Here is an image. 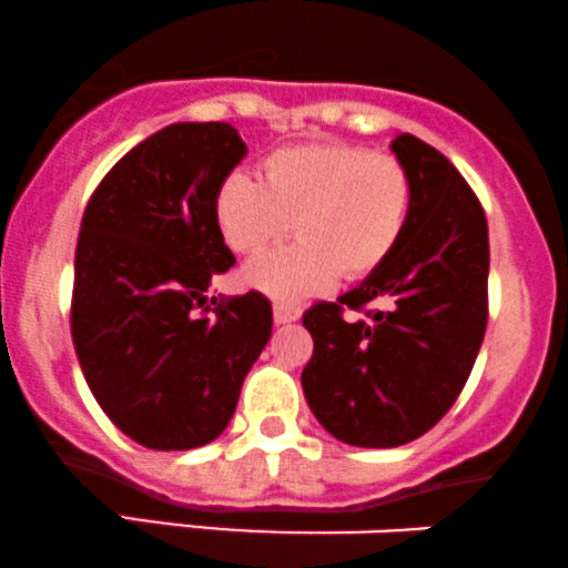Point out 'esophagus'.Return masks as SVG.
<instances>
[{
	"mask_svg": "<svg viewBox=\"0 0 568 568\" xmlns=\"http://www.w3.org/2000/svg\"><path fill=\"white\" fill-rule=\"evenodd\" d=\"M272 315H275V323L277 325H288V323H296L298 317H302V310H298L296 304H275V310H272Z\"/></svg>",
	"mask_w": 568,
	"mask_h": 568,
	"instance_id": "1",
	"label": "esophagus"
}]
</instances>
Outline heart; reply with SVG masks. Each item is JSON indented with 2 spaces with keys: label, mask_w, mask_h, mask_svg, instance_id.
Segmentation results:
<instances>
[{
  "label": "heart",
  "mask_w": 568,
  "mask_h": 568,
  "mask_svg": "<svg viewBox=\"0 0 568 568\" xmlns=\"http://www.w3.org/2000/svg\"><path fill=\"white\" fill-rule=\"evenodd\" d=\"M414 202L400 160L352 143H296L266 154L262 184L221 181L213 216L234 253H256L293 230L298 243L251 258L240 283L277 302L315 296L336 277L361 280L393 253Z\"/></svg>",
  "instance_id": "obj_1"
}]
</instances>
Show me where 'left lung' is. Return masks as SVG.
<instances>
[{
	"mask_svg": "<svg viewBox=\"0 0 568 568\" xmlns=\"http://www.w3.org/2000/svg\"><path fill=\"white\" fill-rule=\"evenodd\" d=\"M414 202L400 240L357 288L304 312L315 352L304 397L336 440L395 448L454 406L484 344L488 226L478 197L438 149L393 141ZM363 311L347 322L343 310Z\"/></svg>",
	"mask_w": 568,
	"mask_h": 568,
	"instance_id": "obj_1",
	"label": "left lung"
}]
</instances>
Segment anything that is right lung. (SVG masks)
<instances>
[{
	"label": "right lung",
	"mask_w": 568,
	"mask_h": 568,
	"mask_svg": "<svg viewBox=\"0 0 568 568\" xmlns=\"http://www.w3.org/2000/svg\"><path fill=\"white\" fill-rule=\"evenodd\" d=\"M245 154L226 122H175L130 149L84 207L71 338L103 414L154 452L216 440L272 336L262 293L207 298L234 264L213 200Z\"/></svg>",
	"instance_id": "obj_1"
}]
</instances>
